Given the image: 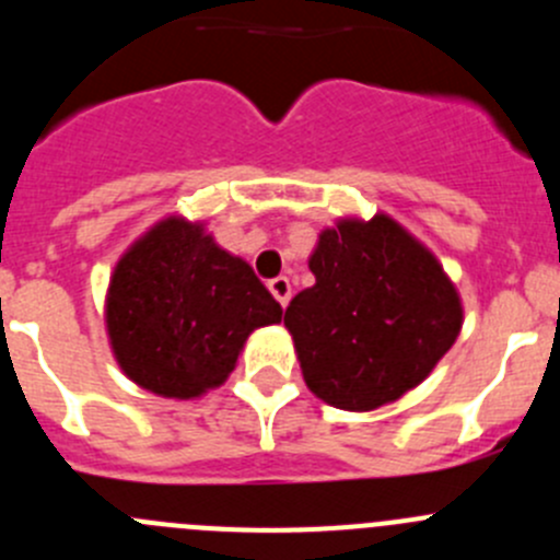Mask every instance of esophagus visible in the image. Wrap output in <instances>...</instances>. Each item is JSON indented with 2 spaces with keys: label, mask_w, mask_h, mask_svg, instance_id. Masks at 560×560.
<instances>
[{
  "label": "esophagus",
  "mask_w": 560,
  "mask_h": 560,
  "mask_svg": "<svg viewBox=\"0 0 560 560\" xmlns=\"http://www.w3.org/2000/svg\"><path fill=\"white\" fill-rule=\"evenodd\" d=\"M268 290H270V295H273L276 301L287 308V303H290V298H292L290 279H287V276H276V279L268 281Z\"/></svg>",
  "instance_id": "34e87169"
}]
</instances>
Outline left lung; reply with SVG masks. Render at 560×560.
<instances>
[{"instance_id":"1","label":"left lung","mask_w":560,"mask_h":560,"mask_svg":"<svg viewBox=\"0 0 560 560\" xmlns=\"http://www.w3.org/2000/svg\"><path fill=\"white\" fill-rule=\"evenodd\" d=\"M314 287L284 314L303 380L343 411H374L428 380L463 327L455 284L387 213L338 219L319 233Z\"/></svg>"}]
</instances>
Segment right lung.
Returning a JSON list of instances; mask_svg holds the SVG:
<instances>
[{"label":"right lung","instance_id":"right-lung-1","mask_svg":"<svg viewBox=\"0 0 560 560\" xmlns=\"http://www.w3.org/2000/svg\"><path fill=\"white\" fill-rule=\"evenodd\" d=\"M276 322L281 306L252 265L184 217L140 235L107 284L113 358L127 380L162 398L195 400L224 385L246 338Z\"/></svg>","mask_w":560,"mask_h":560}]
</instances>
